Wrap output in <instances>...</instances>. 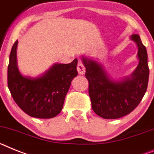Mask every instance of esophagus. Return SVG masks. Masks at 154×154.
Segmentation results:
<instances>
[{
    "label": "esophagus",
    "instance_id": "1",
    "mask_svg": "<svg viewBox=\"0 0 154 154\" xmlns=\"http://www.w3.org/2000/svg\"><path fill=\"white\" fill-rule=\"evenodd\" d=\"M77 70L79 74H81V75H83V74H85V65L83 64V63L81 61H79L77 63Z\"/></svg>",
    "mask_w": 154,
    "mask_h": 154
}]
</instances>
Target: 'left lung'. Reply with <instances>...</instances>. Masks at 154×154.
Instances as JSON below:
<instances>
[{"label": "left lung", "mask_w": 154, "mask_h": 154, "mask_svg": "<svg viewBox=\"0 0 154 154\" xmlns=\"http://www.w3.org/2000/svg\"><path fill=\"white\" fill-rule=\"evenodd\" d=\"M131 38L138 46L140 63L131 78L123 81H112L99 63L82 57L92 109L105 119H116L129 114L138 106L147 89V52L139 35H133Z\"/></svg>", "instance_id": "left-lung-1"}]
</instances>
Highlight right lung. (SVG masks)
Returning a JSON list of instances; mask_svg holds the SVG:
<instances>
[{
  "label": "right lung",
  "instance_id": "1",
  "mask_svg": "<svg viewBox=\"0 0 154 154\" xmlns=\"http://www.w3.org/2000/svg\"><path fill=\"white\" fill-rule=\"evenodd\" d=\"M13 45L8 67V86L16 104L26 114L38 119H51L61 112L71 81L77 75L75 59L70 63L56 64L37 79L23 77L17 67Z\"/></svg>",
  "mask_w": 154,
  "mask_h": 154
}]
</instances>
